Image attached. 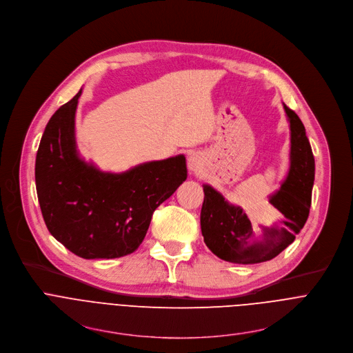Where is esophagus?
<instances>
[{
    "instance_id": "obj_1",
    "label": "esophagus",
    "mask_w": 353,
    "mask_h": 353,
    "mask_svg": "<svg viewBox=\"0 0 353 353\" xmlns=\"http://www.w3.org/2000/svg\"><path fill=\"white\" fill-rule=\"evenodd\" d=\"M188 168L192 174L199 175L203 171V157L199 152H192L188 157Z\"/></svg>"
}]
</instances>
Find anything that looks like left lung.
I'll return each instance as SVG.
<instances>
[{"mask_svg": "<svg viewBox=\"0 0 353 353\" xmlns=\"http://www.w3.org/2000/svg\"><path fill=\"white\" fill-rule=\"evenodd\" d=\"M290 123V167L281 189L269 196L282 220L255 225L240 208L230 205L210 185H203L201 212L202 236L208 248L232 263L270 261L288 248L304 227L314 185V155L300 117L283 105Z\"/></svg>", "mask_w": 353, "mask_h": 353, "instance_id": "1", "label": "left lung"}]
</instances>
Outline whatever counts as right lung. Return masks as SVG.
<instances>
[{
	"label": "right lung",
	"instance_id": "1",
	"mask_svg": "<svg viewBox=\"0 0 353 353\" xmlns=\"http://www.w3.org/2000/svg\"><path fill=\"white\" fill-rule=\"evenodd\" d=\"M83 90L50 117L36 154L39 205L52 236L84 259L121 258L143 243L152 213L186 179L179 154L121 174L77 151L75 110Z\"/></svg>",
	"mask_w": 353,
	"mask_h": 353
}]
</instances>
